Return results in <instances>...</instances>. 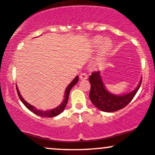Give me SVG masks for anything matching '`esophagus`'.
I'll use <instances>...</instances> for the list:
<instances>
[{
  "label": "esophagus",
  "mask_w": 155,
  "mask_h": 155,
  "mask_svg": "<svg viewBox=\"0 0 155 155\" xmlns=\"http://www.w3.org/2000/svg\"><path fill=\"white\" fill-rule=\"evenodd\" d=\"M88 78V75L86 73H81V74H80V79L81 80H86Z\"/></svg>",
  "instance_id": "esophagus-1"
}]
</instances>
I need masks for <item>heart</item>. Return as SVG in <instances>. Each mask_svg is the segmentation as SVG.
<instances>
[{"instance_id": "heart-1", "label": "heart", "mask_w": 155, "mask_h": 155, "mask_svg": "<svg viewBox=\"0 0 155 155\" xmlns=\"http://www.w3.org/2000/svg\"><path fill=\"white\" fill-rule=\"evenodd\" d=\"M92 44L94 47H99V52L97 57V62L101 63L105 59V58L110 52L112 44L110 39H105L101 36H97L92 40Z\"/></svg>"}]
</instances>
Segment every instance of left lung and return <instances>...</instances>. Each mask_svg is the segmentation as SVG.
Returning <instances> with one entry per match:
<instances>
[{
	"instance_id": "obj_1",
	"label": "left lung",
	"mask_w": 155,
	"mask_h": 155,
	"mask_svg": "<svg viewBox=\"0 0 155 155\" xmlns=\"http://www.w3.org/2000/svg\"><path fill=\"white\" fill-rule=\"evenodd\" d=\"M89 81L91 84L89 98L92 104L100 110L106 112H113L122 109L131 102L137 92L142 79L134 91L124 95H114L109 92L105 88L100 71H93L89 76Z\"/></svg>"
}]
</instances>
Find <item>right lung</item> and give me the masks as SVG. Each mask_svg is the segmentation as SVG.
I'll return each instance as SVG.
<instances>
[{
  "instance_id": "right-lung-1",
  "label": "right lung",
  "mask_w": 155,
  "mask_h": 155,
  "mask_svg": "<svg viewBox=\"0 0 155 155\" xmlns=\"http://www.w3.org/2000/svg\"><path fill=\"white\" fill-rule=\"evenodd\" d=\"M78 81V76H76V78H74V79L71 81V84L67 86V88H66V92H65V98L62 104L60 105L59 106H58L57 108H55V109H51V110H49V111L38 110L35 107H34V106H32L31 105L28 104L27 102H26V101H24V98L21 97V94H20L19 91H18V87H16V89H17V92H18V96H19V98L21 99V101H22L23 104L25 105V106H26L28 109H29L31 111H32L33 113H35V114H37L38 116H41V117H55V116L58 115V114H61V113L64 110L65 107H66V104H67L70 90L71 89V88L77 84Z\"/></svg>"
}]
</instances>
